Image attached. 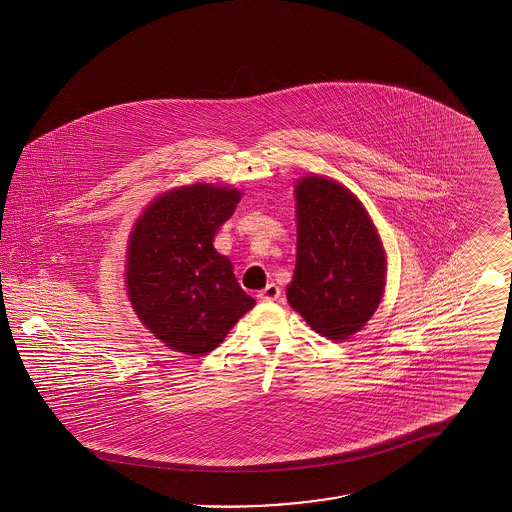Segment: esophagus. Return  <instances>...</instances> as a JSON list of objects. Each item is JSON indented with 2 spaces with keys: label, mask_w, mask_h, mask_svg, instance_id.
Listing matches in <instances>:
<instances>
[{
  "label": "esophagus",
  "mask_w": 512,
  "mask_h": 512,
  "mask_svg": "<svg viewBox=\"0 0 512 512\" xmlns=\"http://www.w3.org/2000/svg\"><path fill=\"white\" fill-rule=\"evenodd\" d=\"M278 297H280V288L276 284H268L267 288L257 293L259 301H276Z\"/></svg>",
  "instance_id": "obj_1"
}]
</instances>
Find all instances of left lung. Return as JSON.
Instances as JSON below:
<instances>
[{"label":"left lung","mask_w":512,"mask_h":512,"mask_svg":"<svg viewBox=\"0 0 512 512\" xmlns=\"http://www.w3.org/2000/svg\"><path fill=\"white\" fill-rule=\"evenodd\" d=\"M297 261L288 301L328 340H347L374 315L386 284V255L357 197L303 178L297 188Z\"/></svg>","instance_id":"obj_1"}]
</instances>
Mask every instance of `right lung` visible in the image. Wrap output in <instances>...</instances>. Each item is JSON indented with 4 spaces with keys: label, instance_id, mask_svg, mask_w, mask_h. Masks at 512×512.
<instances>
[{
    "label": "right lung",
    "instance_id": "1",
    "mask_svg": "<svg viewBox=\"0 0 512 512\" xmlns=\"http://www.w3.org/2000/svg\"><path fill=\"white\" fill-rule=\"evenodd\" d=\"M240 192L205 184L161 195L136 222L126 286L136 315L171 349L205 355L255 305L213 247Z\"/></svg>",
    "mask_w": 512,
    "mask_h": 512
}]
</instances>
